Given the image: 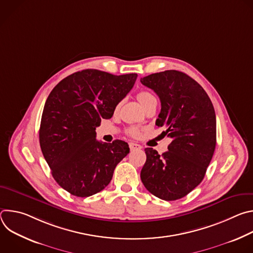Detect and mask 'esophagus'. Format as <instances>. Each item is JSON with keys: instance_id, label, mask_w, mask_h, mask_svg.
<instances>
[{"instance_id": "34e87169", "label": "esophagus", "mask_w": 253, "mask_h": 253, "mask_svg": "<svg viewBox=\"0 0 253 253\" xmlns=\"http://www.w3.org/2000/svg\"><path fill=\"white\" fill-rule=\"evenodd\" d=\"M129 147H130L131 150H140L142 148V146L139 145V144H136V143H133V142L129 143Z\"/></svg>"}]
</instances>
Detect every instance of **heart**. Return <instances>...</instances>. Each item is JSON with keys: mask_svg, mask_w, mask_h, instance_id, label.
I'll return each mask as SVG.
<instances>
[{"mask_svg": "<svg viewBox=\"0 0 253 253\" xmlns=\"http://www.w3.org/2000/svg\"><path fill=\"white\" fill-rule=\"evenodd\" d=\"M153 97H154V96H153L151 93L146 92V91H142V92H140V93L137 94V99H138L139 103H140L142 106L145 105V104H146L151 98H153ZM128 134L131 135V136H133V137H138L139 134H140V132H139V130H138L137 128L132 127V128H130V129L128 130Z\"/></svg>", "mask_w": 253, "mask_h": 253, "instance_id": "b5f03b06", "label": "heart"}]
</instances>
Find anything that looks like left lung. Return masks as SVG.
<instances>
[{"label": "left lung", "instance_id": "1", "mask_svg": "<svg viewBox=\"0 0 253 253\" xmlns=\"http://www.w3.org/2000/svg\"><path fill=\"white\" fill-rule=\"evenodd\" d=\"M160 98L156 120L172 142L161 156L145 148L141 170L145 188L156 197L172 201L186 196L203 180L216 145V117L210 98L191 77L167 70L141 78Z\"/></svg>", "mask_w": 253, "mask_h": 253}]
</instances>
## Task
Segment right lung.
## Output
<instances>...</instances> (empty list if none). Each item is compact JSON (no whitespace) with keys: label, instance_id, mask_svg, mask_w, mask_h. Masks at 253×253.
<instances>
[{"label":"right lung","instance_id":"right-lung-1","mask_svg":"<svg viewBox=\"0 0 253 253\" xmlns=\"http://www.w3.org/2000/svg\"><path fill=\"white\" fill-rule=\"evenodd\" d=\"M136 79L135 73L116 76L87 69L63 79L48 96L40 146L56 182L72 195L88 197L103 190L129 153L122 140L97 141L95 130L101 119L113 116Z\"/></svg>","mask_w":253,"mask_h":253}]
</instances>
